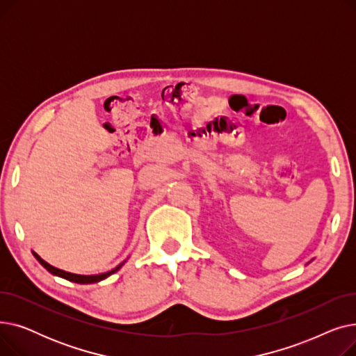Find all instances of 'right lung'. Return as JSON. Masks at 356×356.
Segmentation results:
<instances>
[{"mask_svg":"<svg viewBox=\"0 0 356 356\" xmlns=\"http://www.w3.org/2000/svg\"><path fill=\"white\" fill-rule=\"evenodd\" d=\"M33 252V255L35 257V259L39 261V263L49 271V273H51L53 275H58V277H62V278H65V280H69V282H73V283H79V284H92V283H98V282H102V280H105L106 277H109V275H112L114 273H117L122 266H124V263H121L118 267H115L114 270H111V271H108V273H102V274H95V275H81V274H73V273H67V271H63V270H59V268H56V267H53V266H50L49 263H46L44 259H42L39 255H37L34 251H31Z\"/></svg>","mask_w":356,"mask_h":356,"instance_id":"right-lung-1","label":"right lung"}]
</instances>
